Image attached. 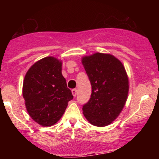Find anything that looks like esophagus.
<instances>
[{
    "label": "esophagus",
    "mask_w": 159,
    "mask_h": 159,
    "mask_svg": "<svg viewBox=\"0 0 159 159\" xmlns=\"http://www.w3.org/2000/svg\"><path fill=\"white\" fill-rule=\"evenodd\" d=\"M71 92H72V94H73L74 96H76L77 95V89H74L71 90Z\"/></svg>",
    "instance_id": "1"
}]
</instances>
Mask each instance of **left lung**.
<instances>
[{
	"mask_svg": "<svg viewBox=\"0 0 159 159\" xmlns=\"http://www.w3.org/2000/svg\"><path fill=\"white\" fill-rule=\"evenodd\" d=\"M91 85V98L82 111L93 125L111 124L121 111L129 93V79L119 60L111 54L96 53L82 59Z\"/></svg>",
	"mask_w": 159,
	"mask_h": 159,
	"instance_id": "8db88e82",
	"label": "left lung"
}]
</instances>
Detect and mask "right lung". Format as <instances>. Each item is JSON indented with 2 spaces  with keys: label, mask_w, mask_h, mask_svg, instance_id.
Instances as JSON below:
<instances>
[{
  "label": "right lung",
  "mask_w": 159,
  "mask_h": 159,
  "mask_svg": "<svg viewBox=\"0 0 159 159\" xmlns=\"http://www.w3.org/2000/svg\"><path fill=\"white\" fill-rule=\"evenodd\" d=\"M23 97L28 114L42 126H51L73 99L61 74V62L47 57L34 64L25 75Z\"/></svg>",
  "instance_id": "obj_1"
}]
</instances>
